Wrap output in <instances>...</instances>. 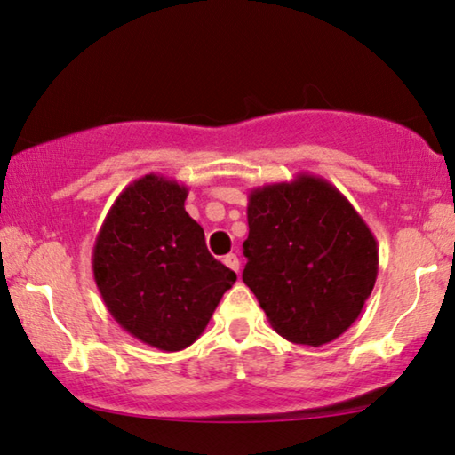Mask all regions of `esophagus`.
<instances>
[{
  "label": "esophagus",
  "instance_id": "1",
  "mask_svg": "<svg viewBox=\"0 0 455 455\" xmlns=\"http://www.w3.org/2000/svg\"><path fill=\"white\" fill-rule=\"evenodd\" d=\"M222 261H225V266H227V267H230L233 271H239V267H241L239 257H236L235 253H228Z\"/></svg>",
  "mask_w": 455,
  "mask_h": 455
}]
</instances>
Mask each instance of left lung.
Returning a JSON list of instances; mask_svg holds the SVG:
<instances>
[{
  "instance_id": "1",
  "label": "left lung",
  "mask_w": 455,
  "mask_h": 455,
  "mask_svg": "<svg viewBox=\"0 0 455 455\" xmlns=\"http://www.w3.org/2000/svg\"><path fill=\"white\" fill-rule=\"evenodd\" d=\"M243 282L277 335L321 345L343 335L374 290L378 243L351 202L316 175L253 188Z\"/></svg>"
}]
</instances>
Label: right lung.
Instances as JSON below:
<instances>
[{"mask_svg": "<svg viewBox=\"0 0 455 455\" xmlns=\"http://www.w3.org/2000/svg\"><path fill=\"white\" fill-rule=\"evenodd\" d=\"M188 188L157 173L122 189L93 245V280L108 313L139 341L181 351L204 333L236 280L208 253L186 212Z\"/></svg>", "mask_w": 455, "mask_h": 455, "instance_id": "1", "label": "right lung"}]
</instances>
